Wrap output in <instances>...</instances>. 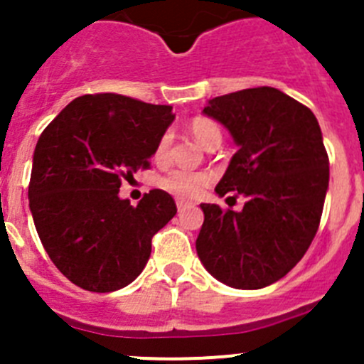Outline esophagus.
<instances>
[{"label": "esophagus", "mask_w": 364, "mask_h": 364, "mask_svg": "<svg viewBox=\"0 0 364 364\" xmlns=\"http://www.w3.org/2000/svg\"><path fill=\"white\" fill-rule=\"evenodd\" d=\"M189 208H191V204H189V202H184V200L176 202V210H178V213H182V211L189 210Z\"/></svg>", "instance_id": "obj_1"}]
</instances>
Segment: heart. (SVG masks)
<instances>
[{
  "mask_svg": "<svg viewBox=\"0 0 364 364\" xmlns=\"http://www.w3.org/2000/svg\"><path fill=\"white\" fill-rule=\"evenodd\" d=\"M189 131L198 144L204 147L211 144H220V127L215 120L205 117H195L189 122ZM171 147V134L164 133L154 147V159L164 160ZM211 184V175L208 171H191V169H171L160 178V186L166 191L180 198H195Z\"/></svg>",
  "mask_w": 364,
  "mask_h": 364,
  "instance_id": "obj_1",
  "label": "heart"
}]
</instances>
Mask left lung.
<instances>
[{
    "label": "left lung",
    "instance_id": "left-lung-1",
    "mask_svg": "<svg viewBox=\"0 0 364 364\" xmlns=\"http://www.w3.org/2000/svg\"><path fill=\"white\" fill-rule=\"evenodd\" d=\"M204 114L239 146L215 191L247 200L242 211L200 204L198 259L217 281L259 290L284 277L317 233L330 180L323 133L306 105L273 87L217 96Z\"/></svg>",
    "mask_w": 364,
    "mask_h": 364
}]
</instances>
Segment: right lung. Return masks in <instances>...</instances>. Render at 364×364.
Listing matches in <instances>:
<instances>
[{
    "label": "right lung",
    "mask_w": 364,
    "mask_h": 364,
    "mask_svg": "<svg viewBox=\"0 0 364 364\" xmlns=\"http://www.w3.org/2000/svg\"><path fill=\"white\" fill-rule=\"evenodd\" d=\"M171 105L100 92L73 100L34 149L28 205L45 252L83 290L107 294L146 268L151 239L176 215L169 193L153 189L138 205L118 197L122 180L147 169Z\"/></svg>",
    "instance_id": "right-lung-1"
}]
</instances>
